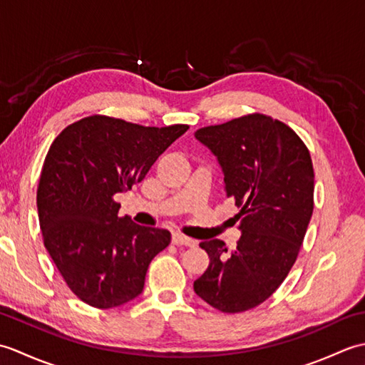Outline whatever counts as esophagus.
<instances>
[{
    "instance_id": "34e87169",
    "label": "esophagus",
    "mask_w": 365,
    "mask_h": 365,
    "mask_svg": "<svg viewBox=\"0 0 365 365\" xmlns=\"http://www.w3.org/2000/svg\"><path fill=\"white\" fill-rule=\"evenodd\" d=\"M173 243L177 245V246H196V240H192L190 237H185L182 234H178V232H175V234L173 235Z\"/></svg>"
}]
</instances>
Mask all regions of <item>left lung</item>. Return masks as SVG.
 Returning <instances> with one entry per match:
<instances>
[{
	"label": "left lung",
	"instance_id": "left-lung-1",
	"mask_svg": "<svg viewBox=\"0 0 365 365\" xmlns=\"http://www.w3.org/2000/svg\"><path fill=\"white\" fill-rule=\"evenodd\" d=\"M195 136L218 158L226 196L242 208L235 250L218 238L199 245L210 265L195 292L221 312L250 311L277 290L298 257L314 212L311 153L289 125L259 113Z\"/></svg>",
	"mask_w": 365,
	"mask_h": 365
}]
</instances>
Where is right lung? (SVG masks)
<instances>
[{
    "mask_svg": "<svg viewBox=\"0 0 365 365\" xmlns=\"http://www.w3.org/2000/svg\"><path fill=\"white\" fill-rule=\"evenodd\" d=\"M190 127H143L89 115L66 127L46 153L37 188L43 245L76 297L98 309L141 294L152 259L170 243L166 229L118 215L131 190Z\"/></svg>",
    "mask_w": 365,
    "mask_h": 365,
    "instance_id": "add662e5",
    "label": "right lung"
}]
</instances>
